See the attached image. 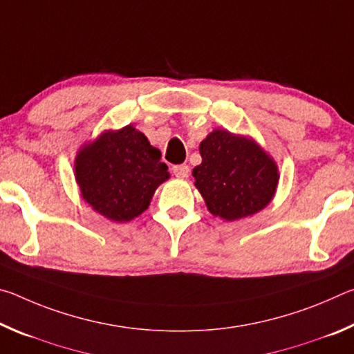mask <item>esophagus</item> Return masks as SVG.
<instances>
[{
	"instance_id": "obj_1",
	"label": "esophagus",
	"mask_w": 354,
	"mask_h": 354,
	"mask_svg": "<svg viewBox=\"0 0 354 354\" xmlns=\"http://www.w3.org/2000/svg\"><path fill=\"white\" fill-rule=\"evenodd\" d=\"M171 170H173V175H175L176 178H187L189 176V171H190L189 165H185V164L175 165Z\"/></svg>"
}]
</instances>
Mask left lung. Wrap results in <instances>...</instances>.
<instances>
[{"mask_svg": "<svg viewBox=\"0 0 354 354\" xmlns=\"http://www.w3.org/2000/svg\"><path fill=\"white\" fill-rule=\"evenodd\" d=\"M200 154L203 160L192 175L215 217L234 221L272 201L278 167L253 139L215 129L200 143Z\"/></svg>", "mask_w": 354, "mask_h": 354, "instance_id": "obj_1", "label": "left lung"}]
</instances>
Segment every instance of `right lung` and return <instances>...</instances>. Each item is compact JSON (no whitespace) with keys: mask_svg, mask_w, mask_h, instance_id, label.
I'll use <instances>...</instances> for the list:
<instances>
[{"mask_svg":"<svg viewBox=\"0 0 354 354\" xmlns=\"http://www.w3.org/2000/svg\"><path fill=\"white\" fill-rule=\"evenodd\" d=\"M75 176L93 211L123 223L147 211L154 190L170 173L159 149L128 124L84 145L76 156Z\"/></svg>","mask_w":354,"mask_h":354,"instance_id":"1","label":"right lung"}]
</instances>
